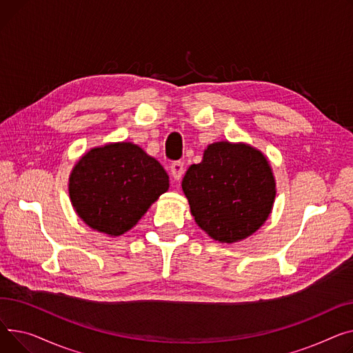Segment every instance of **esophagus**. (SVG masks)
Wrapping results in <instances>:
<instances>
[{"instance_id": "esophagus-1", "label": "esophagus", "mask_w": 353, "mask_h": 353, "mask_svg": "<svg viewBox=\"0 0 353 353\" xmlns=\"http://www.w3.org/2000/svg\"><path fill=\"white\" fill-rule=\"evenodd\" d=\"M171 174L174 176L175 181H179L183 175V162L181 161H175L172 165H171Z\"/></svg>"}]
</instances>
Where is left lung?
Wrapping results in <instances>:
<instances>
[{
	"instance_id": "8db88e82",
	"label": "left lung",
	"mask_w": 353,
	"mask_h": 353,
	"mask_svg": "<svg viewBox=\"0 0 353 353\" xmlns=\"http://www.w3.org/2000/svg\"><path fill=\"white\" fill-rule=\"evenodd\" d=\"M202 231L222 243L255 234L272 212L276 181L268 158L245 142L210 143L182 179Z\"/></svg>"
}]
</instances>
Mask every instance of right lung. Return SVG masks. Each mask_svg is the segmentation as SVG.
I'll return each mask as SVG.
<instances>
[{
    "instance_id": "obj_1",
    "label": "right lung",
    "mask_w": 353,
    "mask_h": 353,
    "mask_svg": "<svg viewBox=\"0 0 353 353\" xmlns=\"http://www.w3.org/2000/svg\"><path fill=\"white\" fill-rule=\"evenodd\" d=\"M168 188L162 165L127 141L91 148L77 161L68 182L77 215L108 236L132 230Z\"/></svg>"
}]
</instances>
